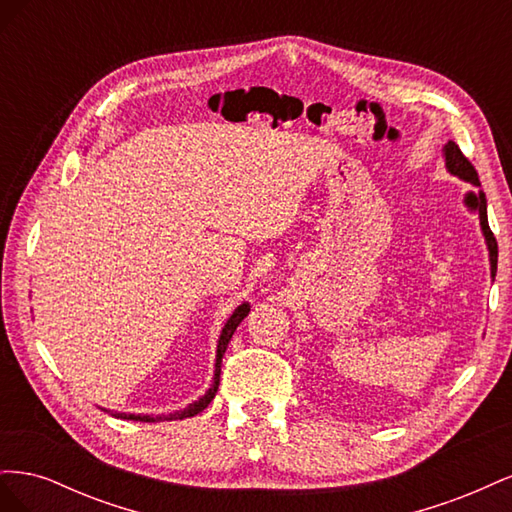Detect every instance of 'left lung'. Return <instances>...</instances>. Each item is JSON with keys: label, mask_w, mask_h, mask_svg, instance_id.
<instances>
[{"label": "left lung", "mask_w": 512, "mask_h": 512, "mask_svg": "<svg viewBox=\"0 0 512 512\" xmlns=\"http://www.w3.org/2000/svg\"><path fill=\"white\" fill-rule=\"evenodd\" d=\"M444 153V162H446V170L451 175L459 177L461 181H468L472 185H476V188H480V181H478V175L474 166L470 164V160L463 156L461 149L453 143L448 141L442 149ZM463 203H466V207L474 213H478V220H480V230H483V237H485V243H487V250H489V265H491V277L495 280V271H498V241H495L493 232L489 228V222H487V198H485V192L478 190V192H468L466 198H463Z\"/></svg>", "instance_id": "left-lung-1"}]
</instances>
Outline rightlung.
<instances>
[{"instance_id": "1", "label": "right lung", "mask_w": 512, "mask_h": 512, "mask_svg": "<svg viewBox=\"0 0 512 512\" xmlns=\"http://www.w3.org/2000/svg\"><path fill=\"white\" fill-rule=\"evenodd\" d=\"M250 314V303H241L235 312H232V316L226 320V324H224V329H222V333H220V339H218V352H215V371H213V384L209 386V391L203 395V397H198L196 401H192L190 406H185L183 410H175V412H170V414H158V416H151V414H126V412H111V410H106V408H102L104 412H108V414H113V416H117V418H126V421H141V423H160V421H183V418H190V416H194V414H198V412H203L209 404H211V399L215 397V393H218V386H220V371H222V356H224V352H226V348H228V342H230V337H232V333L237 331V327L241 324V320Z\"/></svg>"}]
</instances>
